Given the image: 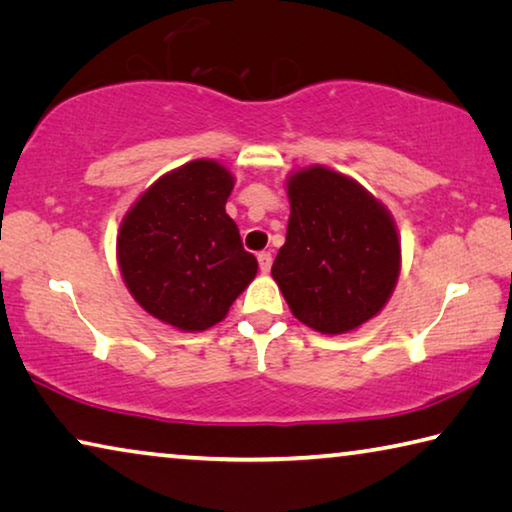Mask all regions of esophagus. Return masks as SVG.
Listing matches in <instances>:
<instances>
[{
	"mask_svg": "<svg viewBox=\"0 0 512 512\" xmlns=\"http://www.w3.org/2000/svg\"><path fill=\"white\" fill-rule=\"evenodd\" d=\"M258 265H261V272H270V267H272V254L270 251H261V254H258Z\"/></svg>",
	"mask_w": 512,
	"mask_h": 512,
	"instance_id": "34e87169",
	"label": "esophagus"
}]
</instances>
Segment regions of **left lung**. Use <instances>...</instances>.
<instances>
[{
  "mask_svg": "<svg viewBox=\"0 0 512 512\" xmlns=\"http://www.w3.org/2000/svg\"><path fill=\"white\" fill-rule=\"evenodd\" d=\"M288 197L274 281L299 322L331 335L356 329L381 311L397 283L395 224L370 192L320 165L290 177Z\"/></svg>",
  "mask_w": 512,
  "mask_h": 512,
  "instance_id": "obj_1",
  "label": "left lung"
}]
</instances>
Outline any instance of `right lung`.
<instances>
[{"instance_id":"right-lung-1","label":"right lung","mask_w":512,"mask_h":512,"mask_svg":"<svg viewBox=\"0 0 512 512\" xmlns=\"http://www.w3.org/2000/svg\"><path fill=\"white\" fill-rule=\"evenodd\" d=\"M233 177L215 161H192L158 179L131 208L117 236V261L133 299L181 331L224 320L256 276L224 211Z\"/></svg>"}]
</instances>
